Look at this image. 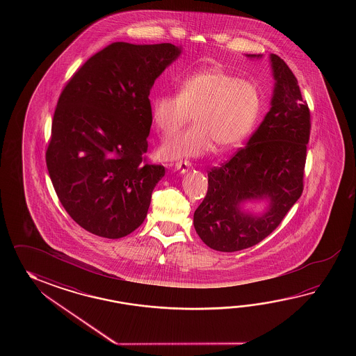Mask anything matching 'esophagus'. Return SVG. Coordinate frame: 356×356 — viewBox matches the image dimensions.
<instances>
[{"instance_id": "1", "label": "esophagus", "mask_w": 356, "mask_h": 356, "mask_svg": "<svg viewBox=\"0 0 356 356\" xmlns=\"http://www.w3.org/2000/svg\"><path fill=\"white\" fill-rule=\"evenodd\" d=\"M175 170H178V172H181V175H184V173L188 172V169L191 168V163H189L188 160H181V161L175 163Z\"/></svg>"}]
</instances>
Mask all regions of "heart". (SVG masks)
Masks as SVG:
<instances>
[{"label":"heart","instance_id":"heart-1","mask_svg":"<svg viewBox=\"0 0 356 356\" xmlns=\"http://www.w3.org/2000/svg\"><path fill=\"white\" fill-rule=\"evenodd\" d=\"M262 98L257 85L241 80L221 66L187 75L178 94H163L152 100V120L163 136H172L193 113L195 126L172 137L160 147L164 160L200 158L242 144L254 127Z\"/></svg>","mask_w":356,"mask_h":356}]
</instances>
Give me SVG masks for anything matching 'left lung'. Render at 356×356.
<instances>
[{"instance_id": "left-lung-1", "label": "left lung", "mask_w": 356, "mask_h": 356, "mask_svg": "<svg viewBox=\"0 0 356 356\" xmlns=\"http://www.w3.org/2000/svg\"><path fill=\"white\" fill-rule=\"evenodd\" d=\"M270 62L275 80L271 108L247 145L207 173L209 189L193 215L197 234L212 250L236 252L256 245L302 196L309 108L284 60L270 54ZM252 200H267L269 206L261 214L245 212L243 204Z\"/></svg>"}]
</instances>
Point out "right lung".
Returning a JSON list of instances; mask_svg holds the SVG:
<instances>
[{
  "instance_id": "add662e5",
  "label": "right lung",
  "mask_w": 356,
  "mask_h": 356,
  "mask_svg": "<svg viewBox=\"0 0 356 356\" xmlns=\"http://www.w3.org/2000/svg\"><path fill=\"white\" fill-rule=\"evenodd\" d=\"M181 54L170 43L115 42L83 63L60 92L47 168L68 215L92 234L118 239L144 222L165 168L145 164L150 90Z\"/></svg>"
}]
</instances>
